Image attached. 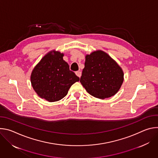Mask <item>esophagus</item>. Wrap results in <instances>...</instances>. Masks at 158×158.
Returning <instances> with one entry per match:
<instances>
[{"instance_id": "34e87169", "label": "esophagus", "mask_w": 158, "mask_h": 158, "mask_svg": "<svg viewBox=\"0 0 158 158\" xmlns=\"http://www.w3.org/2000/svg\"><path fill=\"white\" fill-rule=\"evenodd\" d=\"M76 74L77 76H78L80 78L81 76V71H76Z\"/></svg>"}]
</instances>
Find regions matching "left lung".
Here are the masks:
<instances>
[{
  "mask_svg": "<svg viewBox=\"0 0 158 158\" xmlns=\"http://www.w3.org/2000/svg\"><path fill=\"white\" fill-rule=\"evenodd\" d=\"M80 82L91 96L104 99L114 96L124 81L119 64L106 52L98 50L85 56Z\"/></svg>",
  "mask_w": 158,
  "mask_h": 158,
  "instance_id": "left-lung-1",
  "label": "left lung"
}]
</instances>
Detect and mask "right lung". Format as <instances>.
Returning <instances> with one entry per match:
<instances>
[{
    "mask_svg": "<svg viewBox=\"0 0 158 158\" xmlns=\"http://www.w3.org/2000/svg\"><path fill=\"white\" fill-rule=\"evenodd\" d=\"M64 54L52 50L45 55L34 67L31 75L32 86L37 94L49 102L64 98L71 85L79 77L69 69L63 59Z\"/></svg>",
    "mask_w": 158,
    "mask_h": 158,
    "instance_id": "1",
    "label": "right lung"
}]
</instances>
